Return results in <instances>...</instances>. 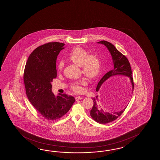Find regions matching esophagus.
I'll return each mask as SVG.
<instances>
[{
	"label": "esophagus",
	"instance_id": "34e87169",
	"mask_svg": "<svg viewBox=\"0 0 160 160\" xmlns=\"http://www.w3.org/2000/svg\"><path fill=\"white\" fill-rule=\"evenodd\" d=\"M82 97H80V96H77L76 97H75V99H76V101H78V100H80V99H81Z\"/></svg>",
	"mask_w": 160,
	"mask_h": 160
}]
</instances>
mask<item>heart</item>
Returning <instances> with one entry per match:
<instances>
[{
  "label": "heart",
  "instance_id": "heart-1",
  "mask_svg": "<svg viewBox=\"0 0 160 160\" xmlns=\"http://www.w3.org/2000/svg\"><path fill=\"white\" fill-rule=\"evenodd\" d=\"M68 59L72 62L81 67L82 72L89 78H95L100 72L101 62L99 57L95 54H88V51L83 48H74L69 55ZM63 67V63L61 62L58 65V69L61 70ZM83 84H85L83 80L73 82L72 85V90L75 92H81V85Z\"/></svg>",
  "mask_w": 160,
  "mask_h": 160
}]
</instances>
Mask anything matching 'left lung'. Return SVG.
Listing matches in <instances>:
<instances>
[{
    "label": "left lung",
    "instance_id": "obj_1",
    "mask_svg": "<svg viewBox=\"0 0 160 160\" xmlns=\"http://www.w3.org/2000/svg\"><path fill=\"white\" fill-rule=\"evenodd\" d=\"M97 43L105 45L108 49L112 57L114 68L112 70L108 72L99 81L97 86L96 91L98 92L102 84L110 78L116 75H124L128 77L130 79V81L132 86L133 92L134 89V82L133 78L132 76V72L130 67V64L128 59L124 55L121 53L113 44L109 42L101 41ZM92 99L94 102V105L92 110H90V116L95 121L101 124H105L116 120L122 114L127 107V105L125 106V107L122 110H120L119 112H112V114H111L108 112H104L100 108L99 105L98 95H97L95 97L92 98Z\"/></svg>",
    "mask_w": 160,
    "mask_h": 160
}]
</instances>
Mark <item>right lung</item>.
I'll return each mask as SVG.
<instances>
[{
    "label": "right lung",
    "instance_id": "1",
    "mask_svg": "<svg viewBox=\"0 0 160 160\" xmlns=\"http://www.w3.org/2000/svg\"><path fill=\"white\" fill-rule=\"evenodd\" d=\"M65 44L49 42L35 48L28 58L24 68V79L28 100L34 108L48 120H55L64 116L75 99L72 96L52 92L51 82L57 78L56 62Z\"/></svg>",
    "mask_w": 160,
    "mask_h": 160
}]
</instances>
